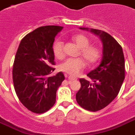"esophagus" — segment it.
<instances>
[{
    "mask_svg": "<svg viewBox=\"0 0 135 135\" xmlns=\"http://www.w3.org/2000/svg\"><path fill=\"white\" fill-rule=\"evenodd\" d=\"M66 78H68L69 80H76L77 78H75V77H72L71 76H66Z\"/></svg>",
    "mask_w": 135,
    "mask_h": 135,
    "instance_id": "obj_1",
    "label": "esophagus"
}]
</instances>
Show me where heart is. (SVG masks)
<instances>
[{
    "label": "heart",
    "mask_w": 135,
    "mask_h": 135,
    "mask_svg": "<svg viewBox=\"0 0 135 135\" xmlns=\"http://www.w3.org/2000/svg\"><path fill=\"white\" fill-rule=\"evenodd\" d=\"M72 41L80 49V54L88 64H94L100 57V51L97 47L90 45V40L84 35H74L71 37ZM52 52L55 56L58 59H61L64 56L63 43L61 40H55L52 45ZM85 66V63L82 59H68L60 65V70L70 75L76 76L80 74Z\"/></svg>",
    "instance_id": "1"
}]
</instances>
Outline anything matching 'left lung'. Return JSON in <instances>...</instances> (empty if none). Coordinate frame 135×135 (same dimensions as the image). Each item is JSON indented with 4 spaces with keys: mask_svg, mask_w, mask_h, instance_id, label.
Masks as SVG:
<instances>
[{
    "mask_svg": "<svg viewBox=\"0 0 135 135\" xmlns=\"http://www.w3.org/2000/svg\"><path fill=\"white\" fill-rule=\"evenodd\" d=\"M97 35L102 43L100 64L87 75L92 80L80 79V89L76 94L79 105L90 111L104 109L115 98L125 78L122 48L109 33L94 28L80 27Z\"/></svg>",
    "mask_w": 135,
    "mask_h": 135,
    "instance_id": "8db88e82",
    "label": "left lung"
}]
</instances>
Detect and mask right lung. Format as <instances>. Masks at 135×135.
<instances>
[{"instance_id":"1","label":"right lung","mask_w":135,"mask_h":135,"mask_svg":"<svg viewBox=\"0 0 135 135\" xmlns=\"http://www.w3.org/2000/svg\"><path fill=\"white\" fill-rule=\"evenodd\" d=\"M63 27L45 26L27 34L20 43L13 66V81L20 101L35 113L52 107L56 91L65 80L63 72L50 76L55 68V37Z\"/></svg>"}]
</instances>
